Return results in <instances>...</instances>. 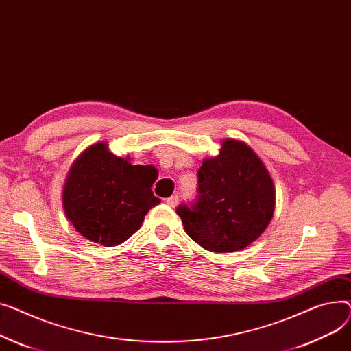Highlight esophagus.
Segmentation results:
<instances>
[{
    "label": "esophagus",
    "instance_id": "34e87169",
    "mask_svg": "<svg viewBox=\"0 0 351 351\" xmlns=\"http://www.w3.org/2000/svg\"><path fill=\"white\" fill-rule=\"evenodd\" d=\"M166 202H167V205H170V207H177V205H178V197L177 195H171L170 198H167L166 199Z\"/></svg>",
    "mask_w": 351,
    "mask_h": 351
}]
</instances>
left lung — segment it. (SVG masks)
Masks as SVG:
<instances>
[{
    "mask_svg": "<svg viewBox=\"0 0 351 351\" xmlns=\"http://www.w3.org/2000/svg\"><path fill=\"white\" fill-rule=\"evenodd\" d=\"M198 195L177 207L189 237L211 252H234L252 243L275 210L272 178L256 153L241 140L225 138L217 157L198 170Z\"/></svg>",
    "mask_w": 351,
    "mask_h": 351,
    "instance_id": "obj_1",
    "label": "left lung"
}]
</instances>
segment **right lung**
Here are the masks:
<instances>
[{"label":"right lung","instance_id":"1","mask_svg":"<svg viewBox=\"0 0 351 351\" xmlns=\"http://www.w3.org/2000/svg\"><path fill=\"white\" fill-rule=\"evenodd\" d=\"M156 178L153 166H133L110 153L106 143H96L69 170L62 195L65 214L86 239L103 246L120 245L160 202L152 191Z\"/></svg>","mask_w":351,"mask_h":351}]
</instances>
